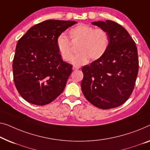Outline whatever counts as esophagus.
Listing matches in <instances>:
<instances>
[{
    "label": "esophagus",
    "mask_w": 150,
    "mask_h": 150,
    "mask_svg": "<svg viewBox=\"0 0 150 150\" xmlns=\"http://www.w3.org/2000/svg\"><path fill=\"white\" fill-rule=\"evenodd\" d=\"M79 69V68L77 67H75V66L73 67V70H74V71L77 70V69Z\"/></svg>",
    "instance_id": "1"
}]
</instances>
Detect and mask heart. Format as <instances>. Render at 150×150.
Masks as SVG:
<instances>
[{"mask_svg":"<svg viewBox=\"0 0 150 150\" xmlns=\"http://www.w3.org/2000/svg\"><path fill=\"white\" fill-rule=\"evenodd\" d=\"M69 39L63 34L56 40V46L60 57L64 61H69L73 56L71 44L78 43L77 54L71 60L76 66L83 65L89 59L96 61L103 57L110 45V35L106 30L95 29L86 24L76 25L68 31Z\"/></svg>","mask_w":150,"mask_h":150,"instance_id":"obj_1","label":"heart"}]
</instances>
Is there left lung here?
<instances>
[{
  "label": "left lung",
  "instance_id": "left-lung-1",
  "mask_svg": "<svg viewBox=\"0 0 150 150\" xmlns=\"http://www.w3.org/2000/svg\"><path fill=\"white\" fill-rule=\"evenodd\" d=\"M93 25L106 30L110 45L101 59L82 67L81 90L98 108L110 109L124 104L135 87L139 70L135 42L123 27L115 21H95Z\"/></svg>",
  "mask_w": 150,
  "mask_h": 150
}]
</instances>
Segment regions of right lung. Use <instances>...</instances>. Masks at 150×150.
<instances>
[{
    "label": "right lung",
    "mask_w": 150,
    "mask_h": 150,
    "mask_svg": "<svg viewBox=\"0 0 150 150\" xmlns=\"http://www.w3.org/2000/svg\"><path fill=\"white\" fill-rule=\"evenodd\" d=\"M76 23L46 20L32 27L18 40L13 62V79L18 92L27 102L43 106L63 91L72 65L60 57L56 40Z\"/></svg>",
    "instance_id": "add662e5"
}]
</instances>
